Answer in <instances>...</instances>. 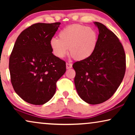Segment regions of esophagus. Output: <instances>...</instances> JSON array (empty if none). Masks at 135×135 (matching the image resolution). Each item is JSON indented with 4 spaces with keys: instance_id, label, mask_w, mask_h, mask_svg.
Listing matches in <instances>:
<instances>
[{
    "instance_id": "obj_1",
    "label": "esophagus",
    "mask_w": 135,
    "mask_h": 135,
    "mask_svg": "<svg viewBox=\"0 0 135 135\" xmlns=\"http://www.w3.org/2000/svg\"><path fill=\"white\" fill-rule=\"evenodd\" d=\"M66 69H71V68L73 67V64L70 62H66Z\"/></svg>"
}]
</instances>
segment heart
<instances>
[{"instance_id": "obj_1", "label": "heart", "mask_w": 135, "mask_h": 135, "mask_svg": "<svg viewBox=\"0 0 135 135\" xmlns=\"http://www.w3.org/2000/svg\"><path fill=\"white\" fill-rule=\"evenodd\" d=\"M97 44L98 34L95 29L80 25L66 27L59 33V38L53 37L50 41L53 53L57 58H64L69 47L71 56L77 60L89 58L95 51Z\"/></svg>"}]
</instances>
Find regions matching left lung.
Returning a JSON list of instances; mask_svg holds the SVG:
<instances>
[{
	"instance_id": "1",
	"label": "left lung",
	"mask_w": 135,
	"mask_h": 135,
	"mask_svg": "<svg viewBox=\"0 0 135 135\" xmlns=\"http://www.w3.org/2000/svg\"><path fill=\"white\" fill-rule=\"evenodd\" d=\"M94 24L99 30L95 51L89 58L73 65L77 93L90 104L109 99L122 82L126 69L125 53L119 38L102 23Z\"/></svg>"
}]
</instances>
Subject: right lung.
<instances>
[{
	"instance_id": "add662e5",
	"label": "right lung",
	"mask_w": 135,
	"mask_h": 135,
	"mask_svg": "<svg viewBox=\"0 0 135 135\" xmlns=\"http://www.w3.org/2000/svg\"><path fill=\"white\" fill-rule=\"evenodd\" d=\"M60 23H36L18 37L9 60L11 82L26 102L42 105L55 95L66 62L52 53L50 41Z\"/></svg>"
}]
</instances>
